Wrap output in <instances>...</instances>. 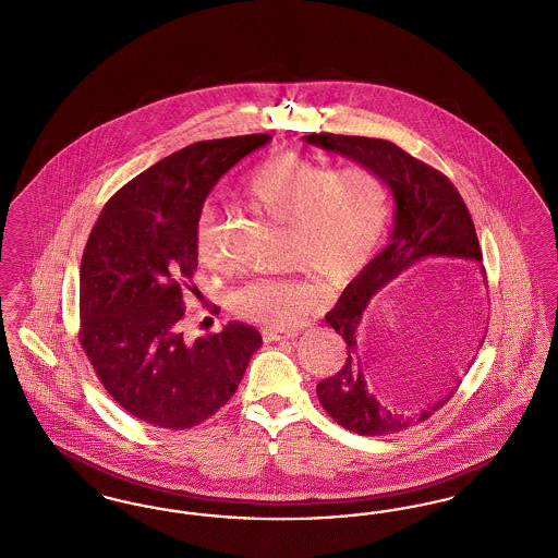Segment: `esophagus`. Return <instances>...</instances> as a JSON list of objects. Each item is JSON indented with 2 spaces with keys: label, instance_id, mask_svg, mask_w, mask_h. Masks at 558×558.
<instances>
[{
  "label": "esophagus",
  "instance_id": "34e87169",
  "mask_svg": "<svg viewBox=\"0 0 558 558\" xmlns=\"http://www.w3.org/2000/svg\"><path fill=\"white\" fill-rule=\"evenodd\" d=\"M301 332V328H291V330H278V328H262L264 341L271 343V341H282V339H292Z\"/></svg>",
  "mask_w": 558,
  "mask_h": 558
}]
</instances>
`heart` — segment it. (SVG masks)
I'll return each mask as SVG.
<instances>
[{
    "label": "heart",
    "mask_w": 558,
    "mask_h": 558,
    "mask_svg": "<svg viewBox=\"0 0 558 558\" xmlns=\"http://www.w3.org/2000/svg\"><path fill=\"white\" fill-rule=\"evenodd\" d=\"M242 201L284 226V264L318 276L326 287H343L371 264L391 215L387 184L371 167L330 169L296 153L259 162L242 184ZM196 248L205 264H219L221 226L213 211L198 223ZM318 299L307 276H267L234 289L230 307L267 328H287Z\"/></svg>",
    "instance_id": "1"
}]
</instances>
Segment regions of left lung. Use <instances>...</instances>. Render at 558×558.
Masks as SVG:
<instances>
[{"label": "left lung", "instance_id": "obj_1", "mask_svg": "<svg viewBox=\"0 0 558 558\" xmlns=\"http://www.w3.org/2000/svg\"><path fill=\"white\" fill-rule=\"evenodd\" d=\"M305 140L324 150L339 153L371 167L385 180L396 198L391 242L347 287L337 307L326 314V324H330L345 341V364L337 374L318 383L316 391L328 416L347 430L371 437L399 433L425 423L441 410L456 393L460 378L456 376L441 398L428 401L418 412H405L378 401L371 393L357 355L360 322L372 296L418 262L430 257L481 262L475 223L460 192L441 171L414 159L389 140L337 133H312L305 135ZM483 339L478 345H483ZM458 372L456 368V374Z\"/></svg>", "mask_w": 558, "mask_h": 558}]
</instances>
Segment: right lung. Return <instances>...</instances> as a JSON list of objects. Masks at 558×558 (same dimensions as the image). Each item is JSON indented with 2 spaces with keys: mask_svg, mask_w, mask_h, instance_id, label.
<instances>
[{
  "mask_svg": "<svg viewBox=\"0 0 558 558\" xmlns=\"http://www.w3.org/2000/svg\"><path fill=\"white\" fill-rule=\"evenodd\" d=\"M267 142L253 133L190 144L117 190L92 228L81 259V347L110 398L148 425L184 430L211 418L262 347V335L239 322L190 341L182 319L205 198Z\"/></svg>",
  "mask_w": 558,
  "mask_h": 558,
  "instance_id": "1",
  "label": "right lung"
}]
</instances>
